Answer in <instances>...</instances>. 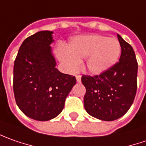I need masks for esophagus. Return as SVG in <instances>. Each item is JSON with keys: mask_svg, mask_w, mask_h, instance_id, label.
<instances>
[{"mask_svg": "<svg viewBox=\"0 0 146 146\" xmlns=\"http://www.w3.org/2000/svg\"><path fill=\"white\" fill-rule=\"evenodd\" d=\"M76 80H77V82L80 83L81 82H82V77L78 75V76H77V77H76Z\"/></svg>", "mask_w": 146, "mask_h": 146, "instance_id": "34e87169", "label": "esophagus"}]
</instances>
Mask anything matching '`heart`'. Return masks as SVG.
<instances>
[{
  "instance_id": "heart-1",
  "label": "heart",
  "mask_w": 146,
  "mask_h": 146,
  "mask_svg": "<svg viewBox=\"0 0 146 146\" xmlns=\"http://www.w3.org/2000/svg\"><path fill=\"white\" fill-rule=\"evenodd\" d=\"M121 53L120 43L116 38L93 34L73 37L67 48L60 47L57 56L66 68L73 72L80 60L86 58V69L93 75L107 72L116 64Z\"/></svg>"
}]
</instances>
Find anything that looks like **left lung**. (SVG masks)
<instances>
[{"mask_svg":"<svg viewBox=\"0 0 146 146\" xmlns=\"http://www.w3.org/2000/svg\"><path fill=\"white\" fill-rule=\"evenodd\" d=\"M121 56L113 67L94 77L83 75L86 92L84 107L89 115L101 120L122 117L131 108L137 93L138 65L132 46L117 35Z\"/></svg>","mask_w":146,"mask_h":146,"instance_id":"obj_1","label":"left lung"}]
</instances>
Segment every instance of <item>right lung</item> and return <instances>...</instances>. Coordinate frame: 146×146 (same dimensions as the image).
Here are the masks:
<instances>
[{
    "mask_svg": "<svg viewBox=\"0 0 146 146\" xmlns=\"http://www.w3.org/2000/svg\"><path fill=\"white\" fill-rule=\"evenodd\" d=\"M53 31H38L27 38L13 65V93L19 109L29 118L47 121L63 110L76 78L56 68Z\"/></svg>",
    "mask_w": 146,
    "mask_h": 146,
    "instance_id": "obj_1",
    "label": "right lung"
}]
</instances>
